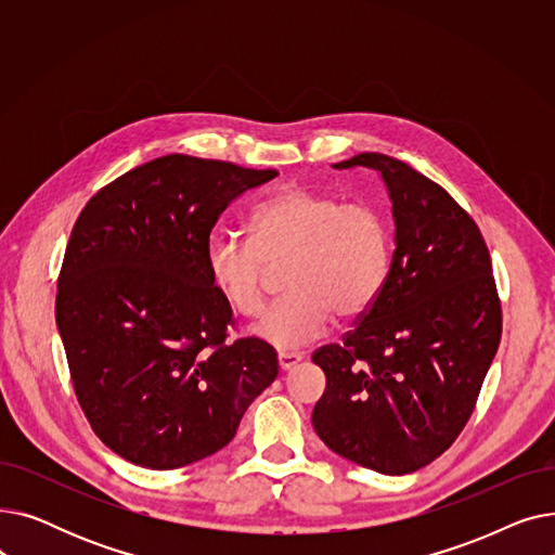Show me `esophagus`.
<instances>
[{"mask_svg": "<svg viewBox=\"0 0 555 555\" xmlns=\"http://www.w3.org/2000/svg\"><path fill=\"white\" fill-rule=\"evenodd\" d=\"M304 360L301 353H293V351H279V369L281 371H289L293 366H297Z\"/></svg>", "mask_w": 555, "mask_h": 555, "instance_id": "obj_1", "label": "esophagus"}]
</instances>
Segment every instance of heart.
I'll return each mask as SVG.
<instances>
[{"label":"heart","instance_id":"1","mask_svg":"<svg viewBox=\"0 0 555 555\" xmlns=\"http://www.w3.org/2000/svg\"><path fill=\"white\" fill-rule=\"evenodd\" d=\"M285 297L254 326L281 348L322 337L333 317L353 322L380 297L391 268V229L371 204H341L306 189H283L247 216V241L214 231L204 270L218 297L241 317L266 301L270 270Z\"/></svg>","mask_w":555,"mask_h":555}]
</instances>
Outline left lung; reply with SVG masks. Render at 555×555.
Returning a JSON list of instances; mask_svg holds the SVG:
<instances>
[{"mask_svg": "<svg viewBox=\"0 0 555 555\" xmlns=\"http://www.w3.org/2000/svg\"><path fill=\"white\" fill-rule=\"evenodd\" d=\"M380 172L396 249L385 289L312 362L326 391L312 427L335 454L383 475L441 456L468 423L502 337L490 254L475 220L410 164L360 153L333 168Z\"/></svg>", "mask_w": 555, "mask_h": 555, "instance_id": "8db88e82", "label": "left lung"}]
</instances>
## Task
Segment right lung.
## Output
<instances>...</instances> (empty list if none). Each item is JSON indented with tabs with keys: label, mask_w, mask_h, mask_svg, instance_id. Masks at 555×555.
<instances>
[{
	"label": "right lung",
	"mask_w": 555,
	"mask_h": 555,
	"mask_svg": "<svg viewBox=\"0 0 555 555\" xmlns=\"http://www.w3.org/2000/svg\"><path fill=\"white\" fill-rule=\"evenodd\" d=\"M274 178L157 157L101 189L72 229L55 324L74 391L99 439L141 468L175 470L216 454L274 383L268 341H224L231 308L204 270L220 214Z\"/></svg>",
	"instance_id": "right-lung-1"
}]
</instances>
